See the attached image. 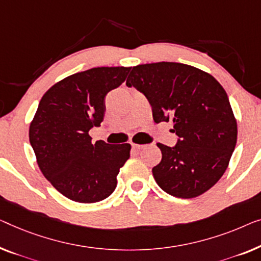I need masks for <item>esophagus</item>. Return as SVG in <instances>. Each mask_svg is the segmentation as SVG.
I'll return each mask as SVG.
<instances>
[{
	"instance_id": "1",
	"label": "esophagus",
	"mask_w": 261,
	"mask_h": 261,
	"mask_svg": "<svg viewBox=\"0 0 261 261\" xmlns=\"http://www.w3.org/2000/svg\"><path fill=\"white\" fill-rule=\"evenodd\" d=\"M132 147H133L134 149H142V148H145L146 145H139V143H132Z\"/></svg>"
}]
</instances>
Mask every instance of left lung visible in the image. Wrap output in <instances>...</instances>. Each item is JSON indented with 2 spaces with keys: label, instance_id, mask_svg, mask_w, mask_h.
Masks as SVG:
<instances>
[{
  "label": "left lung",
  "instance_id": "8db88e82",
  "mask_svg": "<svg viewBox=\"0 0 261 261\" xmlns=\"http://www.w3.org/2000/svg\"><path fill=\"white\" fill-rule=\"evenodd\" d=\"M126 85L145 94L154 122L172 120L174 147L156 143L162 153L153 176L166 193L191 199L213 187L228 167L238 127L222 86L212 75L176 62L133 67Z\"/></svg>",
  "mask_w": 261,
  "mask_h": 261
}]
</instances>
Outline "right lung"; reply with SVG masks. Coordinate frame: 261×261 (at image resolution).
Instances as JSON below:
<instances>
[{"label":"right lung","instance_id":"obj_1","mask_svg":"<svg viewBox=\"0 0 261 261\" xmlns=\"http://www.w3.org/2000/svg\"><path fill=\"white\" fill-rule=\"evenodd\" d=\"M130 67H97L67 76L41 99L29 127V141L44 177L66 198L92 203L108 198L130 155L129 143L92 142L108 92L126 80Z\"/></svg>","mask_w":261,"mask_h":261}]
</instances>
